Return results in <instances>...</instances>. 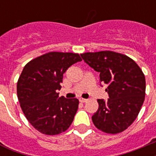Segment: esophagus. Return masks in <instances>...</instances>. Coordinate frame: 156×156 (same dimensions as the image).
<instances>
[{
    "label": "esophagus",
    "mask_w": 156,
    "mask_h": 156,
    "mask_svg": "<svg viewBox=\"0 0 156 156\" xmlns=\"http://www.w3.org/2000/svg\"><path fill=\"white\" fill-rule=\"evenodd\" d=\"M79 101H80L81 103H85L87 101V100H86V99H83V98H80L79 99Z\"/></svg>",
    "instance_id": "obj_1"
}]
</instances>
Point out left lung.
Wrapping results in <instances>:
<instances>
[{
  "label": "left lung",
  "instance_id": "1",
  "mask_svg": "<svg viewBox=\"0 0 156 156\" xmlns=\"http://www.w3.org/2000/svg\"><path fill=\"white\" fill-rule=\"evenodd\" d=\"M86 63L100 73L109 99L98 100L99 108L91 119L107 133H121L137 118L146 95V79L140 67L124 54L112 51L81 54Z\"/></svg>",
  "mask_w": 156,
  "mask_h": 156
}]
</instances>
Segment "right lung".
<instances>
[{"instance_id":"add662e5","label":"right lung","mask_w":156,"mask_h":156,"mask_svg":"<svg viewBox=\"0 0 156 156\" xmlns=\"http://www.w3.org/2000/svg\"><path fill=\"white\" fill-rule=\"evenodd\" d=\"M81 61L78 53L51 52L24 66L17 83L18 99L26 118L40 133L59 134L73 122L79 101L59 97L56 90L69 67Z\"/></svg>"}]
</instances>
